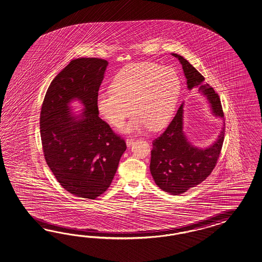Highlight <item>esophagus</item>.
<instances>
[{"instance_id": "obj_1", "label": "esophagus", "mask_w": 262, "mask_h": 262, "mask_svg": "<svg viewBox=\"0 0 262 262\" xmlns=\"http://www.w3.org/2000/svg\"><path fill=\"white\" fill-rule=\"evenodd\" d=\"M134 141V139H132V138H128V139L126 140V144H127V146H128V147H130V146L133 145Z\"/></svg>"}]
</instances>
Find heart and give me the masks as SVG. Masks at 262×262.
<instances>
[{"instance_id":"1","label":"heart","mask_w":262,"mask_h":262,"mask_svg":"<svg viewBox=\"0 0 262 262\" xmlns=\"http://www.w3.org/2000/svg\"><path fill=\"white\" fill-rule=\"evenodd\" d=\"M111 87L96 96L98 114L113 127L120 128L133 112L134 117L125 128L133 133L147 127L158 129L170 120L181 93V79L171 67L140 62L122 69Z\"/></svg>"}]
</instances>
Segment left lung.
Returning a JSON list of instances; mask_svg holds the SVG:
<instances>
[{"instance_id":"left-lung-1","label":"left lung","mask_w":262,"mask_h":262,"mask_svg":"<svg viewBox=\"0 0 262 262\" xmlns=\"http://www.w3.org/2000/svg\"><path fill=\"white\" fill-rule=\"evenodd\" d=\"M171 55L182 64L188 90L199 88L209 103L212 115L224 120V111L217 93L204 83V77L185 58L174 53ZM183 108L184 103L166 130L152 142L149 166L155 184L172 195L187 191L207 178L217 164L224 144V122L217 139L209 147L193 146L183 130Z\"/></svg>"}]
</instances>
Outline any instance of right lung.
<instances>
[{
    "instance_id": "add662e5",
    "label": "right lung",
    "mask_w": 262,
    "mask_h": 262,
    "mask_svg": "<svg viewBox=\"0 0 262 262\" xmlns=\"http://www.w3.org/2000/svg\"><path fill=\"white\" fill-rule=\"evenodd\" d=\"M108 61L73 59L53 79L40 111V137L45 158L65 190L94 200L108 188L127 146L98 116L96 96ZM78 100L79 115L70 103Z\"/></svg>"
}]
</instances>
